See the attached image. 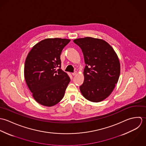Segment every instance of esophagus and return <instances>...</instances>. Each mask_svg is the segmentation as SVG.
Segmentation results:
<instances>
[{
  "label": "esophagus",
  "mask_w": 146,
  "mask_h": 146,
  "mask_svg": "<svg viewBox=\"0 0 146 146\" xmlns=\"http://www.w3.org/2000/svg\"><path fill=\"white\" fill-rule=\"evenodd\" d=\"M77 72H74V73H72V75H73V76H76V75L77 74Z\"/></svg>",
  "instance_id": "obj_1"
}]
</instances>
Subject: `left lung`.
Returning a JSON list of instances; mask_svg holds the SVG:
<instances>
[{"label":"left lung","instance_id":"left-lung-1","mask_svg":"<svg viewBox=\"0 0 146 146\" xmlns=\"http://www.w3.org/2000/svg\"><path fill=\"white\" fill-rule=\"evenodd\" d=\"M73 42L81 48L86 64L80 91L88 100L100 102L110 96L118 82L120 64L116 53L103 39L85 37Z\"/></svg>","mask_w":146,"mask_h":146}]
</instances>
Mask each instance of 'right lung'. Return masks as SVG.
<instances>
[{"label": "right lung", "instance_id": "right-lung-1", "mask_svg": "<svg viewBox=\"0 0 146 146\" xmlns=\"http://www.w3.org/2000/svg\"><path fill=\"white\" fill-rule=\"evenodd\" d=\"M70 41L58 38L45 39L34 46L27 57L25 81L34 99L41 105L54 106L64 97L70 79L60 69V55Z\"/></svg>", "mask_w": 146, "mask_h": 146}]
</instances>
